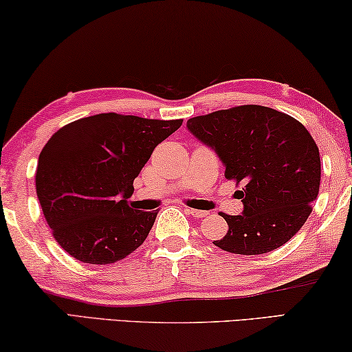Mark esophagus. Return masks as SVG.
Wrapping results in <instances>:
<instances>
[{
	"label": "esophagus",
	"mask_w": 352,
	"mask_h": 352,
	"mask_svg": "<svg viewBox=\"0 0 352 352\" xmlns=\"http://www.w3.org/2000/svg\"><path fill=\"white\" fill-rule=\"evenodd\" d=\"M186 212L192 214L194 218H204L208 214V212H204V210H197V208H186Z\"/></svg>",
	"instance_id": "esophagus-1"
}]
</instances>
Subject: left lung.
Listing matches in <instances>:
<instances>
[{"label": "left lung", "mask_w": 352, "mask_h": 352, "mask_svg": "<svg viewBox=\"0 0 352 352\" xmlns=\"http://www.w3.org/2000/svg\"><path fill=\"white\" fill-rule=\"evenodd\" d=\"M188 129L243 183L240 214L221 213L229 230L213 245L234 254H264L296 235L321 182L319 150L305 126L264 106H239L188 120Z\"/></svg>", "instance_id": "8db88e82"}]
</instances>
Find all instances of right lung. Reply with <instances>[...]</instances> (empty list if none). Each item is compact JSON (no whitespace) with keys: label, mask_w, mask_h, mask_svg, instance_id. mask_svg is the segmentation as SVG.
Masks as SVG:
<instances>
[{"label":"right lung","mask_w":352,"mask_h":352,"mask_svg":"<svg viewBox=\"0 0 352 352\" xmlns=\"http://www.w3.org/2000/svg\"><path fill=\"white\" fill-rule=\"evenodd\" d=\"M183 120L99 113L76 120L49 139L36 170V192L54 239L87 264H113L138 250L158 214L128 199L155 146Z\"/></svg>","instance_id":"add662e5"}]
</instances>
